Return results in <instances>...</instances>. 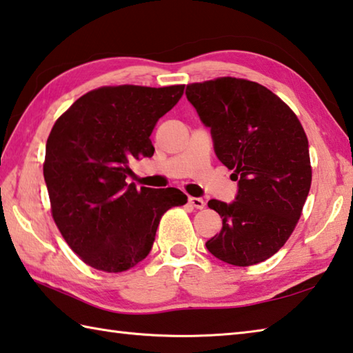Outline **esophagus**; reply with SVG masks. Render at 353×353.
Segmentation results:
<instances>
[{"mask_svg": "<svg viewBox=\"0 0 353 353\" xmlns=\"http://www.w3.org/2000/svg\"><path fill=\"white\" fill-rule=\"evenodd\" d=\"M188 202L191 203V207H194L197 210H202L205 207V201L202 197H190Z\"/></svg>", "mask_w": 353, "mask_h": 353, "instance_id": "1", "label": "esophagus"}]
</instances>
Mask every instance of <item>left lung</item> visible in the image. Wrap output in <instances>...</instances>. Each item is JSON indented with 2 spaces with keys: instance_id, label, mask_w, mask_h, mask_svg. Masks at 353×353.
<instances>
[{
  "instance_id": "obj_1",
  "label": "left lung",
  "mask_w": 353,
  "mask_h": 353,
  "mask_svg": "<svg viewBox=\"0 0 353 353\" xmlns=\"http://www.w3.org/2000/svg\"><path fill=\"white\" fill-rule=\"evenodd\" d=\"M185 94L210 128L217 159L238 181L233 202H208L222 230L205 245L227 264H259L290 238L309 196L305 132L290 108L259 83L222 77L188 85Z\"/></svg>"
}]
</instances>
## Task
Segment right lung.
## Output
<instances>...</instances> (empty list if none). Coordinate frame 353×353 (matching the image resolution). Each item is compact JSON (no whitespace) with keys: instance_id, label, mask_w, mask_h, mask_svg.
Listing matches in <instances>:
<instances>
[{"instance_id":"obj_1","label":"right lung","mask_w":353,"mask_h":353,"mask_svg":"<svg viewBox=\"0 0 353 353\" xmlns=\"http://www.w3.org/2000/svg\"><path fill=\"white\" fill-rule=\"evenodd\" d=\"M183 85L106 86L83 95L55 121L44 182L68 245L97 270L119 273L150 254L160 217L187 203L177 188L128 183L132 160L151 157V132Z\"/></svg>"}]
</instances>
